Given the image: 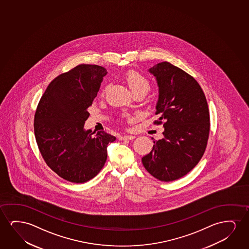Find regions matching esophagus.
I'll list each match as a JSON object with an SVG mask.
<instances>
[{"mask_svg": "<svg viewBox=\"0 0 249 249\" xmlns=\"http://www.w3.org/2000/svg\"><path fill=\"white\" fill-rule=\"evenodd\" d=\"M135 138L133 135H124V136H120V140H132Z\"/></svg>", "mask_w": 249, "mask_h": 249, "instance_id": "esophagus-1", "label": "esophagus"}]
</instances>
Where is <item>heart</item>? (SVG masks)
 Returning <instances> with one entry per match:
<instances>
[{
	"mask_svg": "<svg viewBox=\"0 0 249 249\" xmlns=\"http://www.w3.org/2000/svg\"><path fill=\"white\" fill-rule=\"evenodd\" d=\"M126 79L130 89H132L133 92L141 91V92H147L150 90V83L149 80L142 74H140V72L133 70L128 71L126 72Z\"/></svg>",
	"mask_w": 249,
	"mask_h": 249,
	"instance_id": "b5f03b06",
	"label": "heart"
}]
</instances>
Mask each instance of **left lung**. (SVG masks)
Returning <instances> with one entry per match:
<instances>
[{
    "label": "left lung",
    "instance_id": "left-lung-1",
    "mask_svg": "<svg viewBox=\"0 0 249 249\" xmlns=\"http://www.w3.org/2000/svg\"><path fill=\"white\" fill-rule=\"evenodd\" d=\"M157 78L159 99L157 112L163 124V139L154 140L143 167L164 182L176 180L191 172L204 154L210 131V116L204 92L193 76L161 62L149 70Z\"/></svg>",
    "mask_w": 249,
    "mask_h": 249
}]
</instances>
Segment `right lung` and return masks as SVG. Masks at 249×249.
<instances>
[{
	"instance_id": "obj_1",
	"label": "right lung",
	"mask_w": 249,
	"mask_h": 249,
	"mask_svg": "<svg viewBox=\"0 0 249 249\" xmlns=\"http://www.w3.org/2000/svg\"><path fill=\"white\" fill-rule=\"evenodd\" d=\"M107 74L96 65H77L53 79L38 103L34 132L45 162L59 177L85 183L95 177L107 159V145L116 137L83 126L88 108Z\"/></svg>"
}]
</instances>
